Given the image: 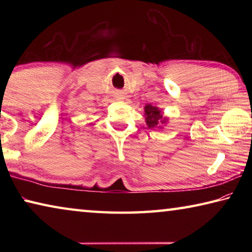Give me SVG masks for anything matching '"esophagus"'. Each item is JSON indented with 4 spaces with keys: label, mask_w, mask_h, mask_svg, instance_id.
Listing matches in <instances>:
<instances>
[{
    "label": "esophagus",
    "mask_w": 252,
    "mask_h": 252,
    "mask_svg": "<svg viewBox=\"0 0 252 252\" xmlns=\"http://www.w3.org/2000/svg\"><path fill=\"white\" fill-rule=\"evenodd\" d=\"M120 99H121V97H120Z\"/></svg>",
    "instance_id": "34e87169"
}]
</instances>
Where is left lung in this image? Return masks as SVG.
Wrapping results in <instances>:
<instances>
[{
  "mask_svg": "<svg viewBox=\"0 0 252 252\" xmlns=\"http://www.w3.org/2000/svg\"><path fill=\"white\" fill-rule=\"evenodd\" d=\"M144 117H146V123L149 127H158L161 130L163 127L162 126L168 123V118L163 117V111L151 104L144 106Z\"/></svg>",
  "mask_w": 252,
  "mask_h": 252,
  "instance_id": "8db88e82",
  "label": "left lung"
}]
</instances>
